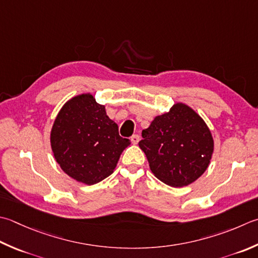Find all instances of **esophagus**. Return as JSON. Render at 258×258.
Here are the masks:
<instances>
[{"label": "esophagus", "instance_id": "34e87169", "mask_svg": "<svg viewBox=\"0 0 258 258\" xmlns=\"http://www.w3.org/2000/svg\"><path fill=\"white\" fill-rule=\"evenodd\" d=\"M131 141H132L133 144H138L139 141H140V135L139 134H134L131 136Z\"/></svg>", "mask_w": 258, "mask_h": 258}]
</instances>
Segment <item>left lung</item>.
Listing matches in <instances>:
<instances>
[{
    "mask_svg": "<svg viewBox=\"0 0 258 258\" xmlns=\"http://www.w3.org/2000/svg\"><path fill=\"white\" fill-rule=\"evenodd\" d=\"M139 142L150 169L172 186L192 183L207 170L214 140L204 119L189 106L178 103L169 113L156 116L142 131Z\"/></svg>",
    "mask_w": 258,
    "mask_h": 258,
    "instance_id": "left-lung-1",
    "label": "left lung"
}]
</instances>
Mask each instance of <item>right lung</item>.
Returning <instances> with one entry per match:
<instances>
[{
    "label": "right lung",
    "instance_id": "right-lung-1",
    "mask_svg": "<svg viewBox=\"0 0 258 258\" xmlns=\"http://www.w3.org/2000/svg\"><path fill=\"white\" fill-rule=\"evenodd\" d=\"M50 141L60 168L89 185L112 174L120 154L131 144L128 139L119 136L117 124L90 94L76 96L63 105Z\"/></svg>",
    "mask_w": 258,
    "mask_h": 258
}]
</instances>
